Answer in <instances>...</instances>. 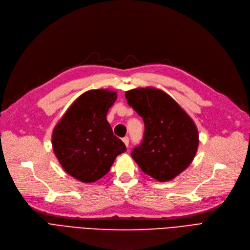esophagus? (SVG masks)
I'll list each match as a JSON object with an SVG mask.
<instances>
[{
    "label": "esophagus",
    "instance_id": "obj_1",
    "mask_svg": "<svg viewBox=\"0 0 250 250\" xmlns=\"http://www.w3.org/2000/svg\"><path fill=\"white\" fill-rule=\"evenodd\" d=\"M123 142L125 144V146L128 147V146H129V137L128 136H125V137H123Z\"/></svg>",
    "mask_w": 250,
    "mask_h": 250
}]
</instances>
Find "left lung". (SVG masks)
Segmentation results:
<instances>
[{"label": "left lung", "instance_id": "1", "mask_svg": "<svg viewBox=\"0 0 250 250\" xmlns=\"http://www.w3.org/2000/svg\"><path fill=\"white\" fill-rule=\"evenodd\" d=\"M125 97L145 122L144 138L131 151V157L153 179H174L191 164L197 151L194 122L161 89L135 88L126 91Z\"/></svg>", "mask_w": 250, "mask_h": 250}]
</instances>
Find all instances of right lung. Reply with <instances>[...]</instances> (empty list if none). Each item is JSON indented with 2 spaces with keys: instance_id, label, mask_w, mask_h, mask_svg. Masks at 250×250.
<instances>
[{
  "instance_id": "right-lung-1",
  "label": "right lung",
  "mask_w": 250,
  "mask_h": 250,
  "mask_svg": "<svg viewBox=\"0 0 250 250\" xmlns=\"http://www.w3.org/2000/svg\"><path fill=\"white\" fill-rule=\"evenodd\" d=\"M117 99L109 89L84 92L70 105L56 125L52 144L63 169L83 183L96 182L110 171L119 154L126 151L114 135L106 113Z\"/></svg>"
}]
</instances>
